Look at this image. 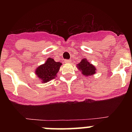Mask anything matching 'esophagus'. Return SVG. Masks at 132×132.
Wrapping results in <instances>:
<instances>
[{"mask_svg": "<svg viewBox=\"0 0 132 132\" xmlns=\"http://www.w3.org/2000/svg\"><path fill=\"white\" fill-rule=\"evenodd\" d=\"M64 62L66 63H71V60H69V59H65V60H64Z\"/></svg>", "mask_w": 132, "mask_h": 132, "instance_id": "34e87169", "label": "esophagus"}]
</instances>
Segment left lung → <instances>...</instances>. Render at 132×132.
<instances>
[{"label":"left lung","instance_id":"left-lung-1","mask_svg":"<svg viewBox=\"0 0 132 132\" xmlns=\"http://www.w3.org/2000/svg\"><path fill=\"white\" fill-rule=\"evenodd\" d=\"M78 69L81 71L82 74L86 77L91 76L96 73V69L94 65L90 63L87 59H82L81 61L77 65Z\"/></svg>","mask_w":132,"mask_h":132}]
</instances>
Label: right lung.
Listing matches in <instances>:
<instances>
[{
    "label": "right lung",
    "mask_w": 132,
    "mask_h": 132,
    "mask_svg": "<svg viewBox=\"0 0 132 132\" xmlns=\"http://www.w3.org/2000/svg\"><path fill=\"white\" fill-rule=\"evenodd\" d=\"M61 65V63L56 62L54 59L50 57L46 60L45 63L36 69L35 73L38 78L42 80V82L45 83L57 77V73Z\"/></svg>",
    "instance_id": "obj_1"
}]
</instances>
